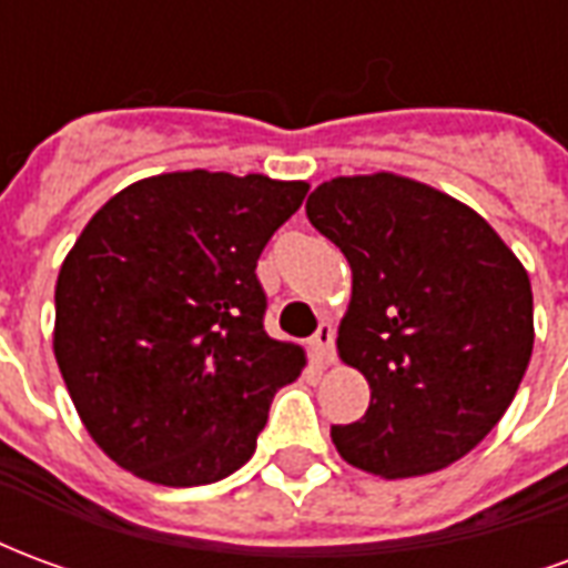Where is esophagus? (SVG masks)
Masks as SVG:
<instances>
[{"label":"esophagus","instance_id":"obj_1","mask_svg":"<svg viewBox=\"0 0 568 568\" xmlns=\"http://www.w3.org/2000/svg\"><path fill=\"white\" fill-rule=\"evenodd\" d=\"M310 349H313V356L320 358L322 365H328L334 358V328L332 322H322L316 334L310 337Z\"/></svg>","mask_w":568,"mask_h":568}]
</instances>
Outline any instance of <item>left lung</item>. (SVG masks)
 Masks as SVG:
<instances>
[{"label": "left lung", "instance_id": "8db88e82", "mask_svg": "<svg viewBox=\"0 0 568 568\" xmlns=\"http://www.w3.org/2000/svg\"><path fill=\"white\" fill-rule=\"evenodd\" d=\"M310 224L349 261L337 353L371 405L332 426L346 463L417 477L475 450L532 356L524 264L475 210L395 173L337 175L307 197Z\"/></svg>", "mask_w": 568, "mask_h": 568}]
</instances>
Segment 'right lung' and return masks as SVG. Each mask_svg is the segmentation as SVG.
<instances>
[{
  "label": "right lung",
  "instance_id": "1",
  "mask_svg": "<svg viewBox=\"0 0 568 568\" xmlns=\"http://www.w3.org/2000/svg\"><path fill=\"white\" fill-rule=\"evenodd\" d=\"M307 191L258 173H163L81 231L57 276L54 356L112 463L163 487L248 463L276 389L307 365L264 332L255 276Z\"/></svg>",
  "mask_w": 568,
  "mask_h": 568
}]
</instances>
